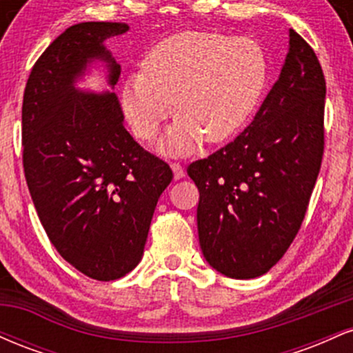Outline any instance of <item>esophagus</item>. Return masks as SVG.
<instances>
[{
    "instance_id": "obj_1",
    "label": "esophagus",
    "mask_w": 353,
    "mask_h": 353,
    "mask_svg": "<svg viewBox=\"0 0 353 353\" xmlns=\"http://www.w3.org/2000/svg\"><path fill=\"white\" fill-rule=\"evenodd\" d=\"M171 168H172V172H174V179H182V177L185 176L184 168H182L179 163H171Z\"/></svg>"
}]
</instances>
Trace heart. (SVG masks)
Wrapping results in <instances>:
<instances>
[{
    "mask_svg": "<svg viewBox=\"0 0 353 353\" xmlns=\"http://www.w3.org/2000/svg\"><path fill=\"white\" fill-rule=\"evenodd\" d=\"M269 58L255 39L216 31H184L151 48L141 72L128 76L121 104L134 134L157 136L179 114L163 149L184 154L205 143H224L244 125L261 103Z\"/></svg>",
    "mask_w": 353,
    "mask_h": 353,
    "instance_id": "heart-1",
    "label": "heart"
}]
</instances>
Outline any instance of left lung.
<instances>
[{
  "instance_id": "1",
  "label": "left lung",
  "mask_w": 353,
  "mask_h": 353,
  "mask_svg": "<svg viewBox=\"0 0 353 353\" xmlns=\"http://www.w3.org/2000/svg\"><path fill=\"white\" fill-rule=\"evenodd\" d=\"M289 38L281 76L252 123L188 168L199 189L202 254L232 279L259 277L281 261L322 164L325 78L310 44L294 30Z\"/></svg>"
}]
</instances>
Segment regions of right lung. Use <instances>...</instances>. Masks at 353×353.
Segmentation results:
<instances>
[{
    "instance_id": "right-lung-1",
    "label": "right lung",
    "mask_w": 353,
    "mask_h": 353,
    "mask_svg": "<svg viewBox=\"0 0 353 353\" xmlns=\"http://www.w3.org/2000/svg\"><path fill=\"white\" fill-rule=\"evenodd\" d=\"M125 23L68 28L34 63L23 96V168L51 244L88 277L116 281L143 257L157 199L171 184L168 163L123 125L114 92H81L74 81L92 59L121 66L104 48Z\"/></svg>"
}]
</instances>
